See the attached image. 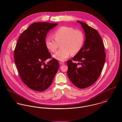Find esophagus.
<instances>
[{"mask_svg": "<svg viewBox=\"0 0 122 122\" xmlns=\"http://www.w3.org/2000/svg\"><path fill=\"white\" fill-rule=\"evenodd\" d=\"M59 63L60 65H64V62L63 61H60Z\"/></svg>", "mask_w": 122, "mask_h": 122, "instance_id": "34e87169", "label": "esophagus"}]
</instances>
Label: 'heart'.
<instances>
[{
  "label": "heart",
  "mask_w": 122,
  "mask_h": 122,
  "mask_svg": "<svg viewBox=\"0 0 122 122\" xmlns=\"http://www.w3.org/2000/svg\"><path fill=\"white\" fill-rule=\"evenodd\" d=\"M53 38L48 36L46 39L47 48L51 52H55L61 45V48L55 52L53 57L59 61H64L71 53L75 54L81 49L85 40L83 32L79 29L63 26L57 29L53 33Z\"/></svg>",
  "instance_id": "1"
}]
</instances>
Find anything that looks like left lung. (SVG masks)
<instances>
[{
  "label": "left lung",
  "instance_id": "left-lung-1",
  "mask_svg": "<svg viewBox=\"0 0 122 122\" xmlns=\"http://www.w3.org/2000/svg\"><path fill=\"white\" fill-rule=\"evenodd\" d=\"M77 21L84 30L86 39L83 47L72 59L78 62L67 61V74L74 86L84 89L92 85L99 77L104 65L106 53L98 32L83 22Z\"/></svg>",
  "mask_w": 122,
  "mask_h": 122
}]
</instances>
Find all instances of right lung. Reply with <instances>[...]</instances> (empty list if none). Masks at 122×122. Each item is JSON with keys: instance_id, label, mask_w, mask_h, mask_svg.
Masks as SVG:
<instances>
[{"instance_id": "add662e5", "label": "right lung", "mask_w": 122, "mask_h": 122, "mask_svg": "<svg viewBox=\"0 0 122 122\" xmlns=\"http://www.w3.org/2000/svg\"><path fill=\"white\" fill-rule=\"evenodd\" d=\"M58 23L46 22L31 24L19 36L14 52L15 62L19 75L28 87L35 91L48 89L59 68L58 61L51 58L46 45V38Z\"/></svg>"}]
</instances>
